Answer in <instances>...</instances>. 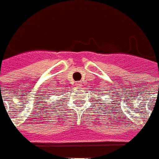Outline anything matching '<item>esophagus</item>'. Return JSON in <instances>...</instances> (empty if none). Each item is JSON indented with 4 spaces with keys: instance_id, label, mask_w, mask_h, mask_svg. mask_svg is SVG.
Segmentation results:
<instances>
[{
    "instance_id": "34e87169",
    "label": "esophagus",
    "mask_w": 159,
    "mask_h": 159,
    "mask_svg": "<svg viewBox=\"0 0 159 159\" xmlns=\"http://www.w3.org/2000/svg\"><path fill=\"white\" fill-rule=\"evenodd\" d=\"M76 85L77 87H81V86H82V83H81V82H76Z\"/></svg>"
}]
</instances>
